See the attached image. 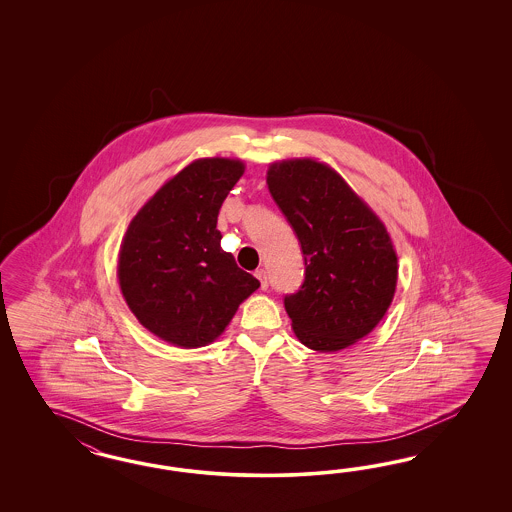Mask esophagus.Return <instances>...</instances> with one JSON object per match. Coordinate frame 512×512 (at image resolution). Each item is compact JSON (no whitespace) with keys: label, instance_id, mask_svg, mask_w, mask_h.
Here are the masks:
<instances>
[{"label":"esophagus","instance_id":"34e87169","mask_svg":"<svg viewBox=\"0 0 512 512\" xmlns=\"http://www.w3.org/2000/svg\"><path fill=\"white\" fill-rule=\"evenodd\" d=\"M255 276H257V279L261 281V289H268V276H266V270H263V268H261V270H257V272H255Z\"/></svg>","mask_w":512,"mask_h":512}]
</instances>
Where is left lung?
I'll list each match as a JSON object with an SVG mask.
<instances>
[{"label": "left lung", "mask_w": 512, "mask_h": 512, "mask_svg": "<svg viewBox=\"0 0 512 512\" xmlns=\"http://www.w3.org/2000/svg\"><path fill=\"white\" fill-rule=\"evenodd\" d=\"M266 184L304 255V283L283 298L296 338L332 353L368 336L387 313L398 279L381 219L338 172L313 159L270 165Z\"/></svg>", "instance_id": "obj_1"}]
</instances>
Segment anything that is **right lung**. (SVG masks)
<instances>
[{
    "mask_svg": "<svg viewBox=\"0 0 512 512\" xmlns=\"http://www.w3.org/2000/svg\"><path fill=\"white\" fill-rule=\"evenodd\" d=\"M244 174L238 159H197L133 217L118 279L140 325L178 347L212 343L238 306L261 287L221 249L217 216Z\"/></svg>",
    "mask_w": 512,
    "mask_h": 512,
    "instance_id": "add662e5",
    "label": "right lung"
}]
</instances>
